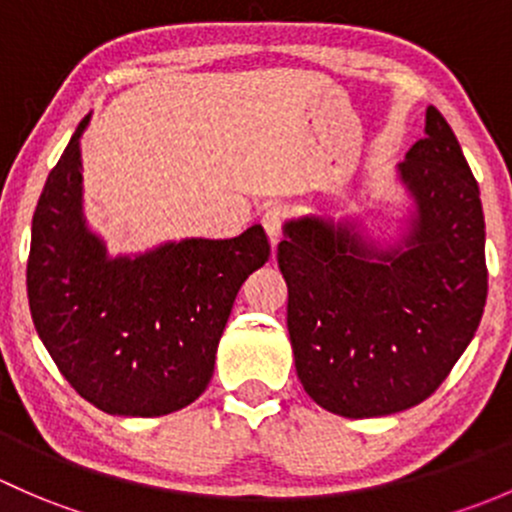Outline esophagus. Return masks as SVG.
Wrapping results in <instances>:
<instances>
[{
  "mask_svg": "<svg viewBox=\"0 0 512 512\" xmlns=\"http://www.w3.org/2000/svg\"><path fill=\"white\" fill-rule=\"evenodd\" d=\"M283 221H286V209L283 207H271V209H266V214H263L261 224H263V229H266L268 239H271L273 246L281 241Z\"/></svg>",
  "mask_w": 512,
  "mask_h": 512,
  "instance_id": "1",
  "label": "esophagus"
}]
</instances>
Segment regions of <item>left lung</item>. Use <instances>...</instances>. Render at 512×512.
Wrapping results in <instances>:
<instances>
[{
    "label": "left lung",
    "instance_id": "left-lung-1",
    "mask_svg": "<svg viewBox=\"0 0 512 512\" xmlns=\"http://www.w3.org/2000/svg\"><path fill=\"white\" fill-rule=\"evenodd\" d=\"M399 177L416 202L399 249L379 251L350 224L315 217L288 221L278 244L295 372L315 404L347 419L431 397L486 305L481 192L434 105Z\"/></svg>",
    "mask_w": 512,
    "mask_h": 512
}]
</instances>
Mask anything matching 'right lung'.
<instances>
[{
    "label": "right lung",
    "instance_id": "obj_1",
    "mask_svg": "<svg viewBox=\"0 0 512 512\" xmlns=\"http://www.w3.org/2000/svg\"><path fill=\"white\" fill-rule=\"evenodd\" d=\"M78 125L31 221V320L63 377L105 414L162 416L207 389L241 283L271 256L263 226L108 258L81 214Z\"/></svg>",
    "mask_w": 512,
    "mask_h": 512
}]
</instances>
